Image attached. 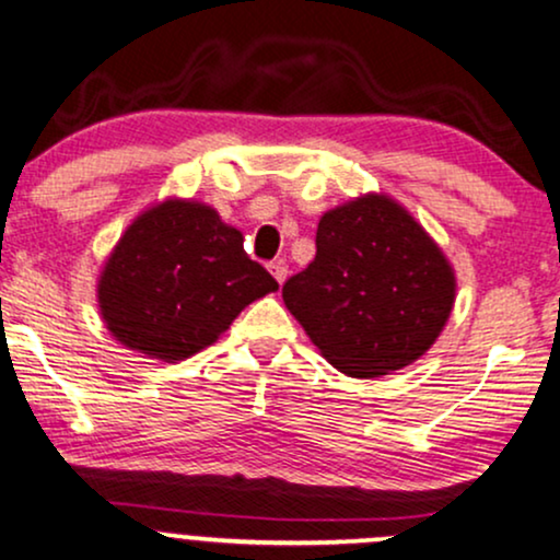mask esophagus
I'll return each instance as SVG.
<instances>
[{
    "mask_svg": "<svg viewBox=\"0 0 560 560\" xmlns=\"http://www.w3.org/2000/svg\"><path fill=\"white\" fill-rule=\"evenodd\" d=\"M268 271L273 273V279L279 281V284H284V279H287V262L284 260L268 262Z\"/></svg>",
    "mask_w": 560,
    "mask_h": 560,
    "instance_id": "obj_1",
    "label": "esophagus"
}]
</instances>
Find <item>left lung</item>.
<instances>
[{
	"label": "left lung",
	"instance_id": "obj_1",
	"mask_svg": "<svg viewBox=\"0 0 560 560\" xmlns=\"http://www.w3.org/2000/svg\"><path fill=\"white\" fill-rule=\"evenodd\" d=\"M281 298L334 369L371 378L434 345L455 276L408 210L365 195L320 218L316 258L287 279Z\"/></svg>",
	"mask_w": 560,
	"mask_h": 560
}]
</instances>
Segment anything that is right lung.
<instances>
[{
  "label": "right lung",
  "mask_w": 560,
  "mask_h": 560,
  "mask_svg": "<svg viewBox=\"0 0 560 560\" xmlns=\"http://www.w3.org/2000/svg\"><path fill=\"white\" fill-rule=\"evenodd\" d=\"M273 289L213 208L168 199L120 236L100 279V311L120 345L173 363L213 345Z\"/></svg>",
  "instance_id": "obj_1"
}]
</instances>
